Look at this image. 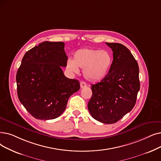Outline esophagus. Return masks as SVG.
<instances>
[{
	"label": "esophagus",
	"mask_w": 161,
	"mask_h": 161,
	"mask_svg": "<svg viewBox=\"0 0 161 161\" xmlns=\"http://www.w3.org/2000/svg\"><path fill=\"white\" fill-rule=\"evenodd\" d=\"M80 87H81V88H84V87H87V83L84 81H81L80 83Z\"/></svg>",
	"instance_id": "esophagus-1"
}]
</instances>
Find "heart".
I'll return each mask as SVG.
<instances>
[{
  "label": "heart",
  "mask_w": 161,
  "mask_h": 161,
  "mask_svg": "<svg viewBox=\"0 0 161 161\" xmlns=\"http://www.w3.org/2000/svg\"><path fill=\"white\" fill-rule=\"evenodd\" d=\"M112 63L113 57L107 51L81 48L75 52L73 60H68L66 68L74 73L78 72V68L83 69L84 78L90 82L95 83L105 78Z\"/></svg>",
  "instance_id": "obj_1"
}]
</instances>
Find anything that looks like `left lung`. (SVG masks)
Masks as SVG:
<instances>
[{"label":"left lung","mask_w":161,"mask_h":161,"mask_svg":"<svg viewBox=\"0 0 161 161\" xmlns=\"http://www.w3.org/2000/svg\"><path fill=\"white\" fill-rule=\"evenodd\" d=\"M106 44L113 52V63L105 78L92 85L87 107L94 119L110 124L134 108L140 83L138 64L128 48L120 43Z\"/></svg>","instance_id":"8db88e82"}]
</instances>
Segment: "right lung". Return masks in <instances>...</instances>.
<instances>
[{"instance_id": "obj_1", "label": "right lung", "mask_w": 161, "mask_h": 161, "mask_svg": "<svg viewBox=\"0 0 161 161\" xmlns=\"http://www.w3.org/2000/svg\"><path fill=\"white\" fill-rule=\"evenodd\" d=\"M68 57L63 42L44 41L27 51L16 74L19 101L34 118L60 116L68 100L80 88V82L64 75Z\"/></svg>"}]
</instances>
